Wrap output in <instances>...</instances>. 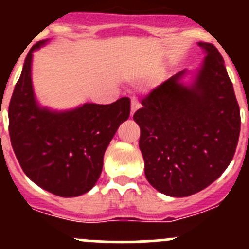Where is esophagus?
<instances>
[{
    "label": "esophagus",
    "instance_id": "1",
    "mask_svg": "<svg viewBox=\"0 0 249 249\" xmlns=\"http://www.w3.org/2000/svg\"><path fill=\"white\" fill-rule=\"evenodd\" d=\"M140 107H141V105H140L139 100H137V97L136 96H132L131 97V115L134 114V113L136 112V110L139 109Z\"/></svg>",
    "mask_w": 249,
    "mask_h": 249
}]
</instances>
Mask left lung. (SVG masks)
Instances as JSON below:
<instances>
[{
    "label": "left lung",
    "mask_w": 249,
    "mask_h": 249,
    "mask_svg": "<svg viewBox=\"0 0 249 249\" xmlns=\"http://www.w3.org/2000/svg\"><path fill=\"white\" fill-rule=\"evenodd\" d=\"M199 46L207 56L195 82L180 84V71L143 97L134 114L145 178L170 196H189L214 182L240 136V107L223 56L213 44Z\"/></svg>",
    "instance_id": "left-lung-1"
}]
</instances>
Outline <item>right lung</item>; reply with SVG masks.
I'll list each match as a JSON object with an SVG mask.
<instances>
[{
    "mask_svg": "<svg viewBox=\"0 0 249 249\" xmlns=\"http://www.w3.org/2000/svg\"><path fill=\"white\" fill-rule=\"evenodd\" d=\"M30 49L8 107L9 136L25 175L57 196L89 192L101 175L104 154L123 122L130 117V99L110 105L85 104L67 112H52L36 104Z\"/></svg>",
    "mask_w": 249,
    "mask_h": 249,
    "instance_id": "obj_1",
    "label": "right lung"
}]
</instances>
